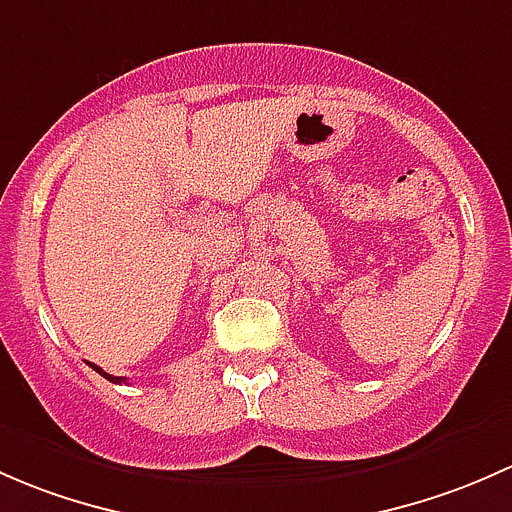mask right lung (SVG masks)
<instances>
[{
    "mask_svg": "<svg viewBox=\"0 0 512 512\" xmlns=\"http://www.w3.org/2000/svg\"><path fill=\"white\" fill-rule=\"evenodd\" d=\"M88 365H91V367H93V370H96V372L100 374V377H105V379H108V382H115V384H123V382H128V377H113V374L103 372V370H100V367H98V365H93V362H88Z\"/></svg>",
    "mask_w": 512,
    "mask_h": 512,
    "instance_id": "right-lung-1",
    "label": "right lung"
}]
</instances>
